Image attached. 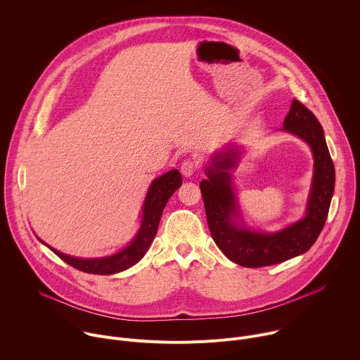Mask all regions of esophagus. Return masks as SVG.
Masks as SVG:
<instances>
[{"mask_svg":"<svg viewBox=\"0 0 360 360\" xmlns=\"http://www.w3.org/2000/svg\"><path fill=\"white\" fill-rule=\"evenodd\" d=\"M195 169H196V164H195L193 161H191V160L184 161L182 165H181V172H182V175L186 176V178L192 176V175L195 174Z\"/></svg>","mask_w":360,"mask_h":360,"instance_id":"esophagus-1","label":"esophagus"}]
</instances>
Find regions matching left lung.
<instances>
[{"label": "left lung", "mask_w": 360, "mask_h": 360, "mask_svg": "<svg viewBox=\"0 0 360 360\" xmlns=\"http://www.w3.org/2000/svg\"><path fill=\"white\" fill-rule=\"evenodd\" d=\"M281 131L309 145L314 155V176L303 218L276 232L249 228L242 217L232 171L238 167L243 148L229 142L212 153L205 167L207 179L200 192L212 239L232 262L246 268H261L285 262L309 250L328 218L335 191V167L323 128L316 117L297 99L283 120Z\"/></svg>", "instance_id": "1"}]
</instances>
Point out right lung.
Returning a JSON list of instances; mask_svg holds the SVG:
<instances>
[{"label": "right lung", "instance_id": "add662e5", "mask_svg": "<svg viewBox=\"0 0 360 360\" xmlns=\"http://www.w3.org/2000/svg\"><path fill=\"white\" fill-rule=\"evenodd\" d=\"M181 185L182 176L178 169H172L150 182L142 205L141 225L138 232L127 246H124L114 255L102 256V258H75V256L65 255L54 249L53 246L46 245L38 236L37 238L41 243H44L57 256H60L64 262L78 271L94 275H114L127 271L143 258V255L149 249L153 238H155L158 232V225L168 199Z\"/></svg>", "mask_w": 360, "mask_h": 360}]
</instances>
